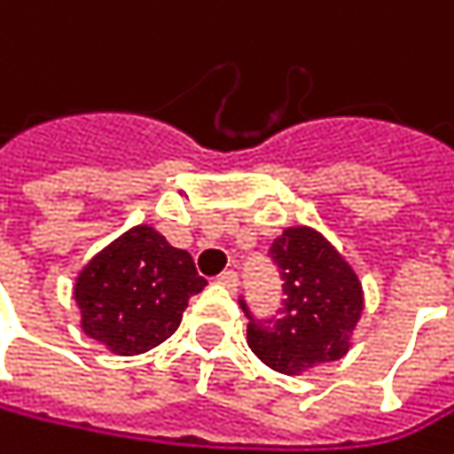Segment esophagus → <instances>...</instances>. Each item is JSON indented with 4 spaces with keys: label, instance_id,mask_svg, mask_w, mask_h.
<instances>
[{
    "label": "esophagus",
    "instance_id": "34e87169",
    "mask_svg": "<svg viewBox=\"0 0 454 454\" xmlns=\"http://www.w3.org/2000/svg\"><path fill=\"white\" fill-rule=\"evenodd\" d=\"M217 285H223L225 290H231V293H234V290L239 287V274H237V271H223V274L217 277Z\"/></svg>",
    "mask_w": 454,
    "mask_h": 454
}]
</instances>
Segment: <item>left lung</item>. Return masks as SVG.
<instances>
[{
    "instance_id": "left-lung-1",
    "label": "left lung",
    "mask_w": 454,
    "mask_h": 454,
    "mask_svg": "<svg viewBox=\"0 0 454 454\" xmlns=\"http://www.w3.org/2000/svg\"><path fill=\"white\" fill-rule=\"evenodd\" d=\"M269 258L279 269L285 301L274 317L247 314V343L261 362L285 375L340 359L362 317V285L348 263L311 229H287Z\"/></svg>"
}]
</instances>
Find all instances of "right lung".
Masks as SVG:
<instances>
[{
  "mask_svg": "<svg viewBox=\"0 0 454 454\" xmlns=\"http://www.w3.org/2000/svg\"><path fill=\"white\" fill-rule=\"evenodd\" d=\"M204 285L185 250L135 225L84 266L74 298L82 330L114 354L132 356L164 343Z\"/></svg>",
  "mask_w": 454,
  "mask_h": 454,
  "instance_id": "add662e5",
  "label": "right lung"
}]
</instances>
